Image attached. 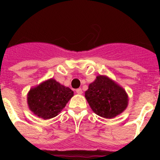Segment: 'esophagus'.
Returning <instances> with one entry per match:
<instances>
[{
	"mask_svg": "<svg viewBox=\"0 0 160 160\" xmlns=\"http://www.w3.org/2000/svg\"><path fill=\"white\" fill-rule=\"evenodd\" d=\"M76 93H77L78 94H82V90L81 88H78L76 90Z\"/></svg>",
	"mask_w": 160,
	"mask_h": 160,
	"instance_id": "obj_1",
	"label": "esophagus"
}]
</instances>
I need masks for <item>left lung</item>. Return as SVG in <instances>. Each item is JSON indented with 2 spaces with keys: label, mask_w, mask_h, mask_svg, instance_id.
Wrapping results in <instances>:
<instances>
[{
  "label": "left lung",
  "mask_w": 160,
  "mask_h": 160,
  "mask_svg": "<svg viewBox=\"0 0 160 160\" xmlns=\"http://www.w3.org/2000/svg\"><path fill=\"white\" fill-rule=\"evenodd\" d=\"M85 97L92 111L106 118H114L128 105V96L124 89L107 76H97L89 85Z\"/></svg>",
  "instance_id": "1"
}]
</instances>
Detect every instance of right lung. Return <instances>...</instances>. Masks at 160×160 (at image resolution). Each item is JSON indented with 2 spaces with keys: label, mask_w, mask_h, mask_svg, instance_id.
<instances>
[{
  "label": "right lung",
  "mask_w": 160,
  "mask_h": 160,
  "mask_svg": "<svg viewBox=\"0 0 160 160\" xmlns=\"http://www.w3.org/2000/svg\"><path fill=\"white\" fill-rule=\"evenodd\" d=\"M73 96V91L50 78L43 82L28 93L29 108L35 115L43 119L57 116Z\"/></svg>",
  "instance_id": "1"
}]
</instances>
